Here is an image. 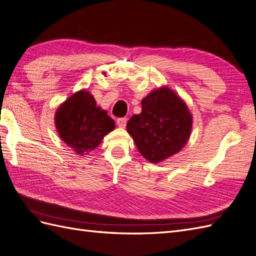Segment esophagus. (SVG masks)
<instances>
[{
    "label": "esophagus",
    "mask_w": 256,
    "mask_h": 256,
    "mask_svg": "<svg viewBox=\"0 0 256 256\" xmlns=\"http://www.w3.org/2000/svg\"><path fill=\"white\" fill-rule=\"evenodd\" d=\"M117 126H118L120 128H125L126 125H127V118L126 117H122V118H118L116 122Z\"/></svg>",
    "instance_id": "34e87169"
}]
</instances>
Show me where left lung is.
I'll list each match as a JSON object with an SVG mask.
<instances>
[{
  "label": "left lung",
  "instance_id": "8db88e82",
  "mask_svg": "<svg viewBox=\"0 0 256 256\" xmlns=\"http://www.w3.org/2000/svg\"><path fill=\"white\" fill-rule=\"evenodd\" d=\"M142 111L127 124L140 154L152 164L178 154L188 143L192 116L185 101L168 86L152 90L141 101Z\"/></svg>",
  "mask_w": 256,
  "mask_h": 256
}]
</instances>
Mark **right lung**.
Returning <instances> with one entry per match:
<instances>
[{"label":"right lung","mask_w":256,"mask_h":256,"mask_svg":"<svg viewBox=\"0 0 256 256\" xmlns=\"http://www.w3.org/2000/svg\"><path fill=\"white\" fill-rule=\"evenodd\" d=\"M54 126L60 139L78 155L84 156L115 129V122L106 110L96 106L90 92L80 89L58 106Z\"/></svg>","instance_id":"obj_1"}]
</instances>
